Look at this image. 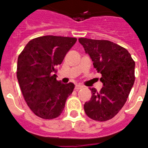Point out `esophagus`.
<instances>
[{
    "mask_svg": "<svg viewBox=\"0 0 148 148\" xmlns=\"http://www.w3.org/2000/svg\"><path fill=\"white\" fill-rule=\"evenodd\" d=\"M84 86L81 85V84H76L75 85V90H80V89H81V88H83Z\"/></svg>",
    "mask_w": 148,
    "mask_h": 148,
    "instance_id": "1",
    "label": "esophagus"
}]
</instances>
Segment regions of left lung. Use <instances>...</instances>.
Returning a JSON list of instances; mask_svg holds the SVG:
<instances>
[{
	"instance_id": "obj_1",
	"label": "left lung",
	"mask_w": 148,
	"mask_h": 148,
	"mask_svg": "<svg viewBox=\"0 0 148 148\" xmlns=\"http://www.w3.org/2000/svg\"><path fill=\"white\" fill-rule=\"evenodd\" d=\"M78 40L101 74L100 80L103 86L99 92L90 89L92 96L84 103V111L91 119L106 121L126 103L135 80V62L124 47L111 41L83 38Z\"/></svg>"
}]
</instances>
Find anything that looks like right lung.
<instances>
[{"mask_svg":"<svg viewBox=\"0 0 148 148\" xmlns=\"http://www.w3.org/2000/svg\"><path fill=\"white\" fill-rule=\"evenodd\" d=\"M77 38L47 35L30 40L17 59V77L24 100L32 112L43 119L62 113L73 92V83L57 81L56 67L62 63Z\"/></svg>","mask_w":148,"mask_h":148,"instance_id":"right-lung-1","label":"right lung"}]
</instances>
